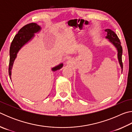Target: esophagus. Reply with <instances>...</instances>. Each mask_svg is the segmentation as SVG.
Wrapping results in <instances>:
<instances>
[{
	"mask_svg": "<svg viewBox=\"0 0 132 132\" xmlns=\"http://www.w3.org/2000/svg\"><path fill=\"white\" fill-rule=\"evenodd\" d=\"M66 64H68L69 66H73V59H71V58H68V60H67V61L66 62Z\"/></svg>",
	"mask_w": 132,
	"mask_h": 132,
	"instance_id": "obj_1",
	"label": "esophagus"
}]
</instances>
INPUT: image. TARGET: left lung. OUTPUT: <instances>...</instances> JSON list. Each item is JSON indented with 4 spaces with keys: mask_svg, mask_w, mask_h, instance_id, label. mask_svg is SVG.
<instances>
[{
    "mask_svg": "<svg viewBox=\"0 0 132 132\" xmlns=\"http://www.w3.org/2000/svg\"><path fill=\"white\" fill-rule=\"evenodd\" d=\"M105 31L107 32L106 36L105 38L108 39L109 41L117 49L118 52V59L119 61V63L120 64V68L122 69V72L123 70V63L122 61V47L121 46L119 38L118 37L117 35L112 31L110 29H106Z\"/></svg>",
    "mask_w": 132,
    "mask_h": 132,
    "instance_id": "8db88e82",
    "label": "left lung"
}]
</instances>
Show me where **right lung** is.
<instances>
[{
    "label": "right lung",
    "mask_w": 132,
    "mask_h": 132,
    "mask_svg": "<svg viewBox=\"0 0 132 132\" xmlns=\"http://www.w3.org/2000/svg\"><path fill=\"white\" fill-rule=\"evenodd\" d=\"M41 30V27L36 23H30L27 24L19 30L17 34L15 35L10 48V61L9 68V75L11 79L12 69L15 59L19 51L32 40L35 37V34L38 33ZM63 66V63H60L52 68V71H55L61 69Z\"/></svg>",
    "instance_id": "add662e5"
}]
</instances>
